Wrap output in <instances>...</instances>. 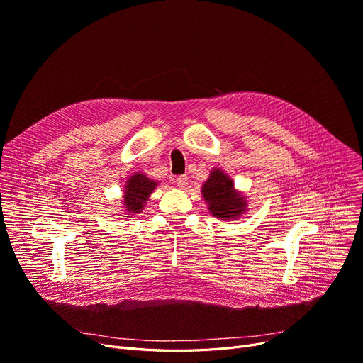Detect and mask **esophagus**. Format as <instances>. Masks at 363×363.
<instances>
[{"label": "esophagus", "mask_w": 363, "mask_h": 363, "mask_svg": "<svg viewBox=\"0 0 363 363\" xmlns=\"http://www.w3.org/2000/svg\"><path fill=\"white\" fill-rule=\"evenodd\" d=\"M175 182H177V185H178L179 188H185L186 184H188V177H186V175H179V177L175 179Z\"/></svg>", "instance_id": "esophagus-1"}]
</instances>
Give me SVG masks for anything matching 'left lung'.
Returning <instances> with one entry per match:
<instances>
[{
    "instance_id": "obj_1",
    "label": "left lung",
    "mask_w": 363,
    "mask_h": 363,
    "mask_svg": "<svg viewBox=\"0 0 363 363\" xmlns=\"http://www.w3.org/2000/svg\"><path fill=\"white\" fill-rule=\"evenodd\" d=\"M203 197L208 211L220 219H234L245 211V200L234 191V184L222 170H213L203 185Z\"/></svg>"
}]
</instances>
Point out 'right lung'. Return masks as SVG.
<instances>
[{"label":"right lung","instance_id":"1","mask_svg":"<svg viewBox=\"0 0 363 363\" xmlns=\"http://www.w3.org/2000/svg\"><path fill=\"white\" fill-rule=\"evenodd\" d=\"M157 184L148 179L143 174H137L130 177L126 182L125 189V208L129 213H140L144 207V203L150 197L151 191Z\"/></svg>","mask_w":363,"mask_h":363}]
</instances>
